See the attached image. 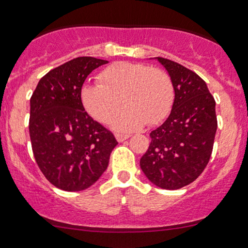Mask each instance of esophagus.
<instances>
[{
	"label": "esophagus",
	"instance_id": "esophagus-1",
	"mask_svg": "<svg viewBox=\"0 0 248 248\" xmlns=\"http://www.w3.org/2000/svg\"><path fill=\"white\" fill-rule=\"evenodd\" d=\"M115 138H116V140H118L119 142H122V141H124V140H127V139H129L130 138V135L129 134H120V133H118L115 135Z\"/></svg>",
	"mask_w": 248,
	"mask_h": 248
}]
</instances>
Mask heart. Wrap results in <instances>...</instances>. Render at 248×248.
Listing matches in <instances>:
<instances>
[{
    "label": "heart",
    "instance_id": "obj_1",
    "mask_svg": "<svg viewBox=\"0 0 248 248\" xmlns=\"http://www.w3.org/2000/svg\"><path fill=\"white\" fill-rule=\"evenodd\" d=\"M99 80L82 87V104L92 118L108 124L124 101L127 106L113 121L118 130L139 129L147 122L157 124L172 107L171 78L157 67L141 62H115L101 71Z\"/></svg>",
    "mask_w": 248,
    "mask_h": 248
}]
</instances>
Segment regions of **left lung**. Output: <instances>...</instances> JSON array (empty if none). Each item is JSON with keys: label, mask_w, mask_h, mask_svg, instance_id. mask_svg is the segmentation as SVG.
<instances>
[{"label": "left lung", "mask_w": 248, "mask_h": 248, "mask_svg": "<svg viewBox=\"0 0 248 248\" xmlns=\"http://www.w3.org/2000/svg\"><path fill=\"white\" fill-rule=\"evenodd\" d=\"M156 59L171 78L175 100L167 120L150 133L140 167L156 186L177 190L198 178L209 163L218 124L216 101L197 73L170 59Z\"/></svg>", "instance_id": "obj_1"}]
</instances>
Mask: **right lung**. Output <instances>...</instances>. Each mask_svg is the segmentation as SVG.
Wrapping results in <instances>:
<instances>
[{"instance_id": "add662e5", "label": "right lung", "mask_w": 248, "mask_h": 248, "mask_svg": "<svg viewBox=\"0 0 248 248\" xmlns=\"http://www.w3.org/2000/svg\"><path fill=\"white\" fill-rule=\"evenodd\" d=\"M107 62L93 57L72 59L47 72L31 95L33 156L45 178L65 191H81L94 184L118 144L112 132L93 120L81 102L87 76Z\"/></svg>"}]
</instances>
